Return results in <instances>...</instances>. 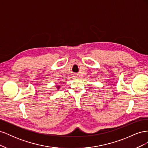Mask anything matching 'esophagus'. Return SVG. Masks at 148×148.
Segmentation results:
<instances>
[{
	"label": "esophagus",
	"instance_id": "obj_1",
	"mask_svg": "<svg viewBox=\"0 0 148 148\" xmlns=\"http://www.w3.org/2000/svg\"><path fill=\"white\" fill-rule=\"evenodd\" d=\"M75 78H77V77H78V76L76 75V76H75Z\"/></svg>",
	"mask_w": 148,
	"mask_h": 148
}]
</instances>
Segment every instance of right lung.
<instances>
[{"label": "right lung", "instance_id": "1", "mask_svg": "<svg viewBox=\"0 0 148 148\" xmlns=\"http://www.w3.org/2000/svg\"><path fill=\"white\" fill-rule=\"evenodd\" d=\"M59 88H60V87H59V86H58V87H57V88H58V89H59Z\"/></svg>", "mask_w": 148, "mask_h": 148}]
</instances>
